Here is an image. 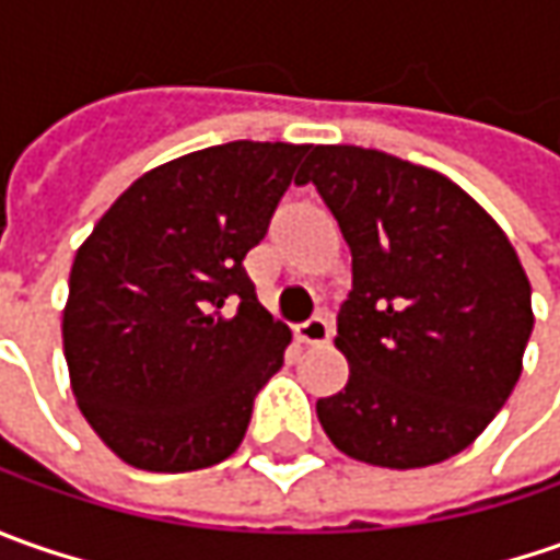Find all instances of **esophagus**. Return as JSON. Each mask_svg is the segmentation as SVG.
Returning <instances> with one entry per match:
<instances>
[{"label":"esophagus","instance_id":"1","mask_svg":"<svg viewBox=\"0 0 560 560\" xmlns=\"http://www.w3.org/2000/svg\"><path fill=\"white\" fill-rule=\"evenodd\" d=\"M295 339L302 346H324L330 339V324L324 317H312V320H305V324L295 327Z\"/></svg>","mask_w":560,"mask_h":560}]
</instances>
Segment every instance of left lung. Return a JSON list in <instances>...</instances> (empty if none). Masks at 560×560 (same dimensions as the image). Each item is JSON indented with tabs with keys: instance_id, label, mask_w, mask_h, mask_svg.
I'll list each match as a JSON object with an SVG mask.
<instances>
[{
	"instance_id": "1",
	"label": "left lung",
	"mask_w": 560,
	"mask_h": 560,
	"mask_svg": "<svg viewBox=\"0 0 560 560\" xmlns=\"http://www.w3.org/2000/svg\"><path fill=\"white\" fill-rule=\"evenodd\" d=\"M312 180L352 252L336 349L349 380L317 420L349 458L389 470L464 452L505 405L533 334L505 230L462 186L361 145H312Z\"/></svg>"
}]
</instances>
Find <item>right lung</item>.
I'll return each mask as SVG.
<instances>
[{"label":"right lung","instance_id":"1","mask_svg":"<svg viewBox=\"0 0 560 560\" xmlns=\"http://www.w3.org/2000/svg\"><path fill=\"white\" fill-rule=\"evenodd\" d=\"M305 152L236 140L159 164L77 248L61 312L71 393L124 464L184 474L240 448L292 339L255 299L243 258Z\"/></svg>","mask_w":560,"mask_h":560}]
</instances>
